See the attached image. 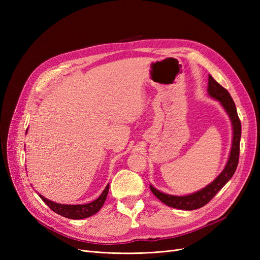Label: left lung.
I'll return each mask as SVG.
<instances>
[{"mask_svg":"<svg viewBox=\"0 0 260 260\" xmlns=\"http://www.w3.org/2000/svg\"><path fill=\"white\" fill-rule=\"evenodd\" d=\"M208 94L211 98L220 101V103H221V105L225 109V112L229 114V117L232 121L233 141H232L230 157L229 159H228L225 168L223 169L221 174L218 176V178L214 181V182H211L205 188H203V190L193 193L191 195H186V196L168 195V194L159 192L158 190H156L154 186L149 185L151 191L153 192V194L156 196V198L170 207L183 209V210H194V209H199L203 206H205L206 204H208L212 200V198H214V196L221 190L228 181L232 178L235 170H237L238 164H239V157H240V140H241V120L238 116L237 107H235V104L230 95V93L228 92V90L224 89L222 85H220L210 75L208 76Z\"/></svg>","mask_w":260,"mask_h":260,"instance_id":"8db88e82","label":"left lung"}]
</instances>
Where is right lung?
I'll return each instance as SVG.
<instances>
[{
  "mask_svg": "<svg viewBox=\"0 0 260 260\" xmlns=\"http://www.w3.org/2000/svg\"><path fill=\"white\" fill-rule=\"evenodd\" d=\"M108 190H109V183L104 188L103 193L99 196V199H96L92 203L84 204V205H61V204H57V203L46 200L42 195H40V198L54 212H56V214L62 217H66L69 219H83L96 214V212L102 208L107 198Z\"/></svg>",
  "mask_w": 260,
  "mask_h": 260,
  "instance_id": "1",
  "label": "right lung"
}]
</instances>
